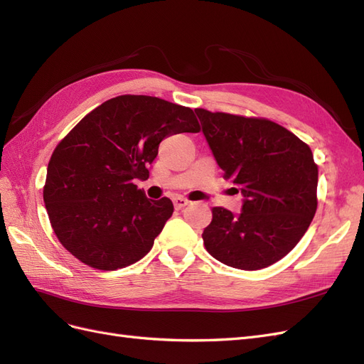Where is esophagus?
Listing matches in <instances>:
<instances>
[{"label": "esophagus", "mask_w": 364, "mask_h": 364, "mask_svg": "<svg viewBox=\"0 0 364 364\" xmlns=\"http://www.w3.org/2000/svg\"><path fill=\"white\" fill-rule=\"evenodd\" d=\"M173 203H174V208H176V209H182L183 206H186V205L190 203V200L185 199V197H174Z\"/></svg>", "instance_id": "obj_1"}]
</instances>
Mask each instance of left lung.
I'll list each match as a JSON object with an SVG mask.
<instances>
[{
  "label": "left lung",
  "mask_w": 364,
  "mask_h": 364,
  "mask_svg": "<svg viewBox=\"0 0 364 364\" xmlns=\"http://www.w3.org/2000/svg\"><path fill=\"white\" fill-rule=\"evenodd\" d=\"M194 111L225 179L245 197L240 214L213 208L203 245L229 267H269L299 243L316 214L318 171L311 149L266 118Z\"/></svg>",
  "instance_id": "8db88e82"
}]
</instances>
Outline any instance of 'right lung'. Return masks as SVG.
Masks as SVG:
<instances>
[{
	"mask_svg": "<svg viewBox=\"0 0 364 364\" xmlns=\"http://www.w3.org/2000/svg\"><path fill=\"white\" fill-rule=\"evenodd\" d=\"M200 130L190 107L149 95L105 102L54 149L43 202L62 246L86 266L117 270L146 257L173 214L168 197L147 199L161 141Z\"/></svg>",
	"mask_w": 364,
	"mask_h": 364,
	"instance_id": "1",
	"label": "right lung"
}]
</instances>
